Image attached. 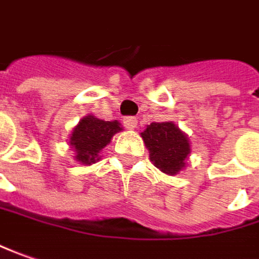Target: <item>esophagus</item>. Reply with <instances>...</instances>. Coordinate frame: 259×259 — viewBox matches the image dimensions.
<instances>
[{"instance_id": "34e87169", "label": "esophagus", "mask_w": 259, "mask_h": 259, "mask_svg": "<svg viewBox=\"0 0 259 259\" xmlns=\"http://www.w3.org/2000/svg\"><path fill=\"white\" fill-rule=\"evenodd\" d=\"M123 123H124L126 129L132 130V129H135V127H136V124H138V118L129 116V117L123 118Z\"/></svg>"}]
</instances>
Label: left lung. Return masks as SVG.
Returning a JSON list of instances; mask_svg holds the SVG:
<instances>
[{
	"label": "left lung",
	"instance_id": "8db88e82",
	"mask_svg": "<svg viewBox=\"0 0 259 259\" xmlns=\"http://www.w3.org/2000/svg\"><path fill=\"white\" fill-rule=\"evenodd\" d=\"M141 136L149 151V159L162 172L177 175L186 168L191 146L186 133L174 121L151 123Z\"/></svg>",
	"mask_w": 259,
	"mask_h": 259
}]
</instances>
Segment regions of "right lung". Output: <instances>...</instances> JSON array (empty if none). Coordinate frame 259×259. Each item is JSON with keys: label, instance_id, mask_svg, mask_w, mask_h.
Here are the masks:
<instances>
[{"label": "right lung", "instance_id": "1", "mask_svg": "<svg viewBox=\"0 0 259 259\" xmlns=\"http://www.w3.org/2000/svg\"><path fill=\"white\" fill-rule=\"evenodd\" d=\"M120 130H123V127L117 120L104 121L93 114L82 117L73 127L69 138V145L75 151V159L84 165L100 161V152Z\"/></svg>", "mask_w": 259, "mask_h": 259}]
</instances>
